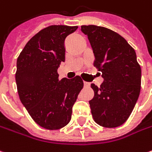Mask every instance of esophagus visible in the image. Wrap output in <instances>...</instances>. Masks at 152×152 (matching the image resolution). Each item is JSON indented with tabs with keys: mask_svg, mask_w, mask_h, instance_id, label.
Masks as SVG:
<instances>
[{
	"mask_svg": "<svg viewBox=\"0 0 152 152\" xmlns=\"http://www.w3.org/2000/svg\"><path fill=\"white\" fill-rule=\"evenodd\" d=\"M83 83H84V86H85V87H88L89 85H90V83H88V82H85V81L83 82Z\"/></svg>",
	"mask_w": 152,
	"mask_h": 152,
	"instance_id": "esophagus-1",
	"label": "esophagus"
}]
</instances>
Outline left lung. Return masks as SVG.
Returning <instances> with one entry per match:
<instances>
[{"mask_svg": "<svg viewBox=\"0 0 152 152\" xmlns=\"http://www.w3.org/2000/svg\"><path fill=\"white\" fill-rule=\"evenodd\" d=\"M94 54L96 66L104 82L94 83L89 101L94 120L104 128H116L128 120L140 93L141 68L134 49L119 34L97 26L83 25Z\"/></svg>", "mask_w": 152, "mask_h": 152, "instance_id": "8db88e82", "label": "left lung"}]
</instances>
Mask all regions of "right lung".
Listing matches in <instances>:
<instances>
[{"instance_id":"1","label":"right lung","mask_w":152,"mask_h":152,"mask_svg":"<svg viewBox=\"0 0 152 152\" xmlns=\"http://www.w3.org/2000/svg\"><path fill=\"white\" fill-rule=\"evenodd\" d=\"M77 26L51 25L30 39L17 59L18 93L32 119L56 130L71 119L72 107L83 88L79 76L59 81L58 69L65 60L64 40Z\"/></svg>"}]
</instances>
